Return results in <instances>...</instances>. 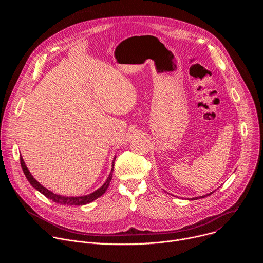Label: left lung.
I'll return each instance as SVG.
<instances>
[{
  "label": "left lung",
  "instance_id": "obj_1",
  "mask_svg": "<svg viewBox=\"0 0 263 263\" xmlns=\"http://www.w3.org/2000/svg\"><path fill=\"white\" fill-rule=\"evenodd\" d=\"M210 195V194H209ZM209 195H207V196H209ZM201 198H204V196H202V197H199V198H194V200H197V199H201Z\"/></svg>",
  "mask_w": 263,
  "mask_h": 263
}]
</instances>
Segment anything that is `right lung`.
Returning a JSON list of instances; mask_svg holds the SVG:
<instances>
[{"label":"right lung","instance_id":"right-lung-1","mask_svg":"<svg viewBox=\"0 0 263 263\" xmlns=\"http://www.w3.org/2000/svg\"><path fill=\"white\" fill-rule=\"evenodd\" d=\"M20 160H21V165H22V168H23V172L26 176V178L28 179V181L30 182V184L34 187V189H36L37 191H39L40 193H42L43 195H45L48 199L52 200L53 202L55 203H58V204H62V205H74V206H80V205H85V204H88L92 201H95L96 199L100 198L102 195H104V193L106 192V190L108 189L109 186V183L112 179V171H114V168L111 170V173L107 179V181L102 185V187H100V189L98 191H96L95 193L90 194V195H87V196H83V197H62V196H59V195H56L52 192H50L49 190H47L46 187H44L43 185L40 184V182H37L33 176L30 174L29 170L27 168L24 160H23V157L21 156L20 157ZM116 160V157L115 159ZM114 164H115V161H114ZM115 166V165H114Z\"/></svg>","mask_w":263,"mask_h":263}]
</instances>
